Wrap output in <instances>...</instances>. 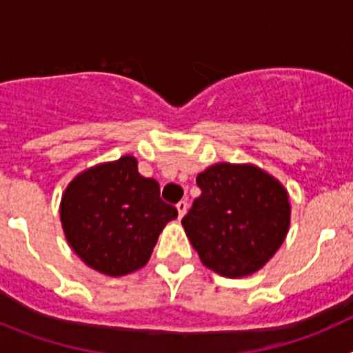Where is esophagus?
<instances>
[{"label": "esophagus", "instance_id": "1", "mask_svg": "<svg viewBox=\"0 0 353 353\" xmlns=\"http://www.w3.org/2000/svg\"><path fill=\"white\" fill-rule=\"evenodd\" d=\"M187 208H189V203H187V201H179V203H176V210H179V217H183V215H185Z\"/></svg>", "mask_w": 353, "mask_h": 353}]
</instances>
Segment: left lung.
Returning a JSON list of instances; mask_svg holds the SVG:
<instances>
[{"label": "left lung", "mask_w": 353, "mask_h": 353, "mask_svg": "<svg viewBox=\"0 0 353 353\" xmlns=\"http://www.w3.org/2000/svg\"><path fill=\"white\" fill-rule=\"evenodd\" d=\"M196 183L201 194L182 224L205 267L224 277L261 269L288 233L285 187L260 168L226 162L199 173Z\"/></svg>", "instance_id": "obj_1"}]
</instances>
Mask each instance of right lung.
Listing matches in <instances>:
<instances>
[{
	"label": "right lung",
	"instance_id": "obj_1",
	"mask_svg": "<svg viewBox=\"0 0 353 353\" xmlns=\"http://www.w3.org/2000/svg\"><path fill=\"white\" fill-rule=\"evenodd\" d=\"M60 215L77 256L92 269L117 277L146 265L164 224L179 212L162 201L154 179L138 173L136 159L125 155L72 180Z\"/></svg>",
	"mask_w": 353,
	"mask_h": 353
}]
</instances>
